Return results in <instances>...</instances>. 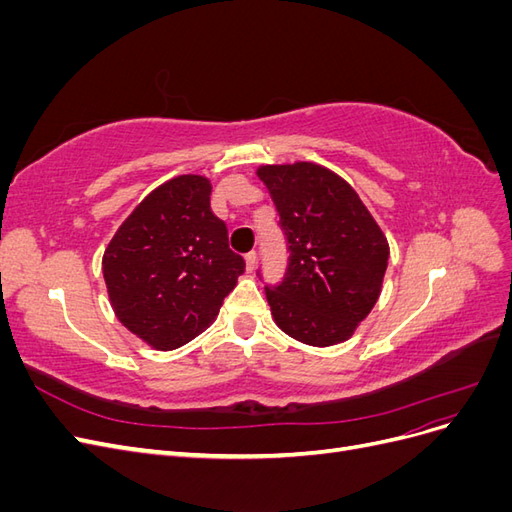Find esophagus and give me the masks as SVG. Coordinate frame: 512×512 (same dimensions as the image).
Returning <instances> with one entry per match:
<instances>
[{"instance_id": "esophagus-1", "label": "esophagus", "mask_w": 512, "mask_h": 512, "mask_svg": "<svg viewBox=\"0 0 512 512\" xmlns=\"http://www.w3.org/2000/svg\"><path fill=\"white\" fill-rule=\"evenodd\" d=\"M245 267H247V271H250V273L256 269V252L245 254Z\"/></svg>"}]
</instances>
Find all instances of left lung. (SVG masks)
<instances>
[{
    "label": "left lung",
    "instance_id": "1",
    "mask_svg": "<svg viewBox=\"0 0 512 512\" xmlns=\"http://www.w3.org/2000/svg\"><path fill=\"white\" fill-rule=\"evenodd\" d=\"M256 175L290 243L288 277L267 290L273 322L307 346L346 342L380 299L386 235L352 185L322 164H262Z\"/></svg>",
    "mask_w": 512,
    "mask_h": 512
}]
</instances>
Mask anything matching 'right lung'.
Here are the masks:
<instances>
[{
	"label": "right lung",
	"mask_w": 512,
	"mask_h": 512,
	"mask_svg": "<svg viewBox=\"0 0 512 512\" xmlns=\"http://www.w3.org/2000/svg\"><path fill=\"white\" fill-rule=\"evenodd\" d=\"M209 196L203 175L164 181L104 250L102 275L117 320L156 350H175L203 333L245 271Z\"/></svg>",
	"instance_id": "right-lung-1"
}]
</instances>
